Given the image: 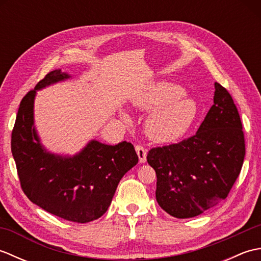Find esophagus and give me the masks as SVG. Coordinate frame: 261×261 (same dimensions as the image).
<instances>
[{
    "instance_id": "34e87169",
    "label": "esophagus",
    "mask_w": 261,
    "mask_h": 261,
    "mask_svg": "<svg viewBox=\"0 0 261 261\" xmlns=\"http://www.w3.org/2000/svg\"><path fill=\"white\" fill-rule=\"evenodd\" d=\"M136 151L138 157H139V162L141 164H145L147 160V150L142 146H136Z\"/></svg>"
}]
</instances>
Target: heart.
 I'll use <instances>...</instances> for the list:
<instances>
[{
  "label": "heart",
  "mask_w": 261,
  "mask_h": 261,
  "mask_svg": "<svg viewBox=\"0 0 261 261\" xmlns=\"http://www.w3.org/2000/svg\"><path fill=\"white\" fill-rule=\"evenodd\" d=\"M135 104L141 110H153L146 121V131L150 139L160 143L184 137L198 112L196 102L184 94V88L165 81L149 85L135 98ZM122 115L127 119L126 114Z\"/></svg>",
  "instance_id": "b5f03b06"
}]
</instances>
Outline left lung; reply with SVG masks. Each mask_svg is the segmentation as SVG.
Returning <instances> with one entry per match:
<instances>
[{
    "label": "left lung",
    "mask_w": 261,
    "mask_h": 261,
    "mask_svg": "<svg viewBox=\"0 0 261 261\" xmlns=\"http://www.w3.org/2000/svg\"><path fill=\"white\" fill-rule=\"evenodd\" d=\"M213 105L193 137L152 148L147 162L156 171V199L177 219L194 218L224 199L245 159L239 112L229 92L214 84Z\"/></svg>",
    "instance_id": "left-lung-1"
}]
</instances>
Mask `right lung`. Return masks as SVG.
Here are the masks:
<instances>
[{
    "instance_id": "1",
    "label": "right lung",
    "mask_w": 261,
    "mask_h": 261,
    "mask_svg": "<svg viewBox=\"0 0 261 261\" xmlns=\"http://www.w3.org/2000/svg\"><path fill=\"white\" fill-rule=\"evenodd\" d=\"M62 69L47 74L22 98L11 139L21 187L32 203L77 223L107 212L122 177L138 164L130 142L115 146L91 140L74 156L48 151L35 126L37 91L70 79Z\"/></svg>"
}]
</instances>
